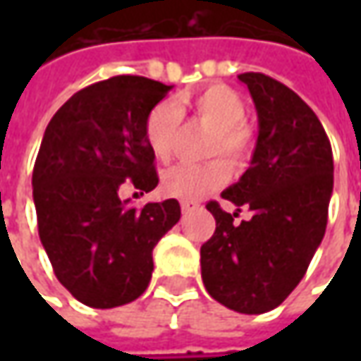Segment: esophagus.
Returning a JSON list of instances; mask_svg holds the SVG:
<instances>
[{"label": "esophagus", "instance_id": "34e87169", "mask_svg": "<svg viewBox=\"0 0 361 361\" xmlns=\"http://www.w3.org/2000/svg\"><path fill=\"white\" fill-rule=\"evenodd\" d=\"M201 204L199 202H195V201H183L180 202V209H183V213L185 215H188V213H192V211H197Z\"/></svg>", "mask_w": 361, "mask_h": 361}]
</instances>
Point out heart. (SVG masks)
Here are the masks:
<instances>
[{
    "mask_svg": "<svg viewBox=\"0 0 361 361\" xmlns=\"http://www.w3.org/2000/svg\"><path fill=\"white\" fill-rule=\"evenodd\" d=\"M187 106L192 116L213 126L207 154H225L233 164H241L251 152L253 136L243 124L247 106L235 90L227 86H209L197 96L188 98ZM183 114L171 102H160L146 116L145 136L152 154L159 160L173 157L174 146L180 134ZM229 164L223 159H215L204 164H178L169 169L160 178L162 195L180 201H199L207 192L215 190L229 180Z\"/></svg>",
    "mask_w": 361,
    "mask_h": 361,
    "instance_id": "heart-1",
    "label": "heart"
}]
</instances>
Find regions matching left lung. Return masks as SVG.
Segmentation results:
<instances>
[{
    "label": "left lung",
    "instance_id": "left-lung-1",
    "mask_svg": "<svg viewBox=\"0 0 361 361\" xmlns=\"http://www.w3.org/2000/svg\"><path fill=\"white\" fill-rule=\"evenodd\" d=\"M239 80L255 102L259 136L251 166L221 195L237 211L207 202L216 229L201 247V275L211 298L253 315L281 305L310 267L326 235L334 154L319 118L291 88L259 72ZM241 208L252 219L237 224Z\"/></svg>",
    "mask_w": 361,
    "mask_h": 361
}]
</instances>
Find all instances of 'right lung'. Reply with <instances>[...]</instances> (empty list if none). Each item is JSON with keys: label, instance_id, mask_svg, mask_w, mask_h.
I'll return each mask as SVG.
<instances>
[{"label": "right lung", "instance_id": "1", "mask_svg": "<svg viewBox=\"0 0 361 361\" xmlns=\"http://www.w3.org/2000/svg\"><path fill=\"white\" fill-rule=\"evenodd\" d=\"M173 86L114 76L76 92L49 120L32 174L39 241L58 281L84 305L138 299L152 277V249L180 219L176 199H120V187L159 185L145 122Z\"/></svg>", "mask_w": 361, "mask_h": 361}]
</instances>
